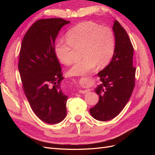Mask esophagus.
Instances as JSON below:
<instances>
[{
	"instance_id": "obj_1",
	"label": "esophagus",
	"mask_w": 155,
	"mask_h": 155,
	"mask_svg": "<svg viewBox=\"0 0 155 155\" xmlns=\"http://www.w3.org/2000/svg\"><path fill=\"white\" fill-rule=\"evenodd\" d=\"M89 92V90H85V91H83V90H80L79 91V93L81 94H85V93H87Z\"/></svg>"
}]
</instances>
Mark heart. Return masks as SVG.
Segmentation results:
<instances>
[{
	"label": "heart",
	"instance_id": "1",
	"mask_svg": "<svg viewBox=\"0 0 155 155\" xmlns=\"http://www.w3.org/2000/svg\"><path fill=\"white\" fill-rule=\"evenodd\" d=\"M66 37L67 39H59L54 46V53L59 61L67 65L72 63L75 48L80 46L83 55L68 70L69 76H83L94 68L97 63L100 67L107 65L113 57L116 41L109 27L83 22L68 30Z\"/></svg>",
	"mask_w": 155,
	"mask_h": 155
}]
</instances>
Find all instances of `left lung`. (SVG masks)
<instances>
[{
    "instance_id": "left-lung-1",
    "label": "left lung",
    "mask_w": 155,
    "mask_h": 155,
    "mask_svg": "<svg viewBox=\"0 0 155 155\" xmlns=\"http://www.w3.org/2000/svg\"><path fill=\"white\" fill-rule=\"evenodd\" d=\"M112 30L116 41L114 53L109 65L97 74L101 83L95 92L100 99L90 109L93 118L103 121L113 119L120 113L129 100L135 85L133 45L118 21H114Z\"/></svg>"
}]
</instances>
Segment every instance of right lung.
Masks as SVG:
<instances>
[{
    "mask_svg": "<svg viewBox=\"0 0 155 155\" xmlns=\"http://www.w3.org/2000/svg\"><path fill=\"white\" fill-rule=\"evenodd\" d=\"M69 22L62 18L37 21L25 35L19 52L23 91L35 115L49 124L60 122L67 115L68 96L61 88L62 69L54 46L59 30Z\"/></svg>",
    "mask_w": 155,
    "mask_h": 155,
    "instance_id": "right-lung-1",
    "label": "right lung"
}]
</instances>
